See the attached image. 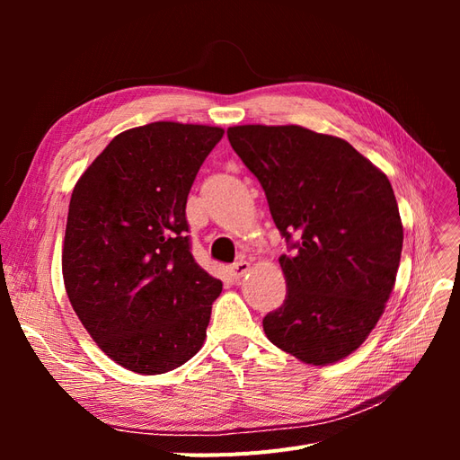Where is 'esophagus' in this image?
Listing matches in <instances>:
<instances>
[{
  "label": "esophagus",
  "mask_w": 460,
  "mask_h": 460,
  "mask_svg": "<svg viewBox=\"0 0 460 460\" xmlns=\"http://www.w3.org/2000/svg\"><path fill=\"white\" fill-rule=\"evenodd\" d=\"M249 269H252V267H249L247 261H238L230 267V274H232V278H235V280H240L242 276H245L249 272Z\"/></svg>",
  "instance_id": "1"
}]
</instances>
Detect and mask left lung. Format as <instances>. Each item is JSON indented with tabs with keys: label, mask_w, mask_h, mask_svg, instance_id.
<instances>
[{
	"label": "left lung",
	"mask_w": 460,
	"mask_h": 460,
	"mask_svg": "<svg viewBox=\"0 0 460 460\" xmlns=\"http://www.w3.org/2000/svg\"><path fill=\"white\" fill-rule=\"evenodd\" d=\"M228 140L296 249L280 257L288 294L262 318L264 333L303 363H338L368 338L395 286L402 225L394 188L351 144L297 124L232 127Z\"/></svg>",
	"instance_id": "8db88e82"
}]
</instances>
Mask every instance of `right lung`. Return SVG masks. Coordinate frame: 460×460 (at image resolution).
Masks as SVG:
<instances>
[{"label":"right lung","instance_id":"right-lung-1","mask_svg":"<svg viewBox=\"0 0 460 460\" xmlns=\"http://www.w3.org/2000/svg\"><path fill=\"white\" fill-rule=\"evenodd\" d=\"M222 134L171 120L124 130L73 190L66 296L97 347L132 372L174 370L205 341L222 282L190 253L186 201Z\"/></svg>","mask_w":460,"mask_h":460}]
</instances>
